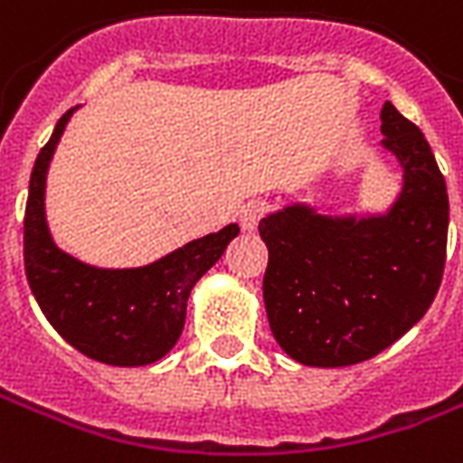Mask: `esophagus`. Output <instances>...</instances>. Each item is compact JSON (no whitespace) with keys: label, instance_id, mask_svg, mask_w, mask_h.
<instances>
[{"label":"esophagus","instance_id":"1","mask_svg":"<svg viewBox=\"0 0 463 463\" xmlns=\"http://www.w3.org/2000/svg\"><path fill=\"white\" fill-rule=\"evenodd\" d=\"M262 216H264V203H260V201L247 203V206L240 211V225H242V231L255 232L257 225H260V218Z\"/></svg>","mask_w":463,"mask_h":463}]
</instances>
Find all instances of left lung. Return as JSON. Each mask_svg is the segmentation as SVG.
<instances>
[{
    "instance_id": "obj_1",
    "label": "left lung",
    "mask_w": 463,
    "mask_h": 463,
    "mask_svg": "<svg viewBox=\"0 0 463 463\" xmlns=\"http://www.w3.org/2000/svg\"><path fill=\"white\" fill-rule=\"evenodd\" d=\"M381 147L401 165V192L381 213L327 216L296 201L260 221L269 250L264 308L279 347L306 366L376 357L432 306L449 228L444 176L422 130L381 109Z\"/></svg>"
}]
</instances>
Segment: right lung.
I'll return each instance as SVG.
<instances>
[{
  "label": "right lung",
  "instance_id": "obj_1",
  "mask_svg": "<svg viewBox=\"0 0 463 463\" xmlns=\"http://www.w3.org/2000/svg\"><path fill=\"white\" fill-rule=\"evenodd\" d=\"M77 109L60 118L31 172L24 218L28 287L48 323L84 357L111 366L153 364L176 345L192 288L238 238L240 225L228 223L155 262L126 269L87 264L65 252L52 240L45 216V184L52 155Z\"/></svg>",
  "mask_w": 463,
  "mask_h": 463
}]
</instances>
